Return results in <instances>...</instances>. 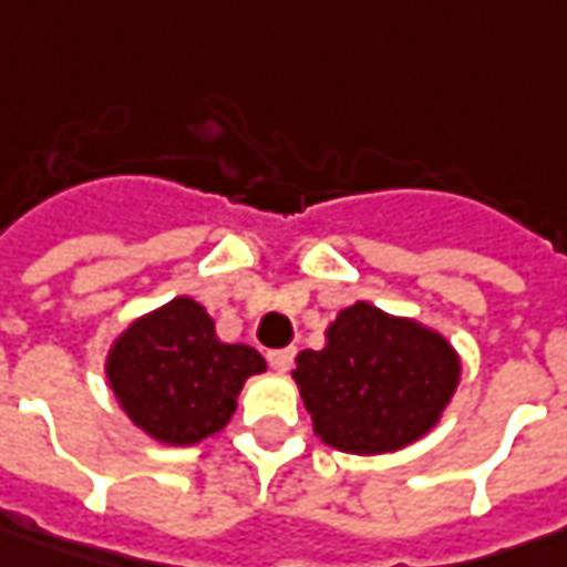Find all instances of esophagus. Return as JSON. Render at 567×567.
<instances>
[{"label": "esophagus", "mask_w": 567, "mask_h": 567, "mask_svg": "<svg viewBox=\"0 0 567 567\" xmlns=\"http://www.w3.org/2000/svg\"><path fill=\"white\" fill-rule=\"evenodd\" d=\"M266 361H269V367H272V370L285 373V370H291V363H295V348H279V351H269V354H266Z\"/></svg>", "instance_id": "34e87169"}]
</instances>
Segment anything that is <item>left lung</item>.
I'll return each mask as SVG.
<instances>
[{"mask_svg": "<svg viewBox=\"0 0 567 567\" xmlns=\"http://www.w3.org/2000/svg\"><path fill=\"white\" fill-rule=\"evenodd\" d=\"M291 377L326 445L382 455L440 423L458 389L461 361L436 329L358 301L326 329L322 351L298 354Z\"/></svg>", "mask_w": 567, "mask_h": 567, "instance_id": "left-lung-1", "label": "left lung"}]
</instances>
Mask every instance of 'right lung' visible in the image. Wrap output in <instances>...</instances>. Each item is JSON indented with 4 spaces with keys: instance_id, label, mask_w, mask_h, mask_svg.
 <instances>
[{
    "instance_id": "right-lung-1",
    "label": "right lung",
    "mask_w": 567,
    "mask_h": 567,
    "mask_svg": "<svg viewBox=\"0 0 567 567\" xmlns=\"http://www.w3.org/2000/svg\"><path fill=\"white\" fill-rule=\"evenodd\" d=\"M266 361L250 344H225L194 298H175L134 320L112 342L106 377L134 426L163 445H194L219 433L247 377Z\"/></svg>"
}]
</instances>
